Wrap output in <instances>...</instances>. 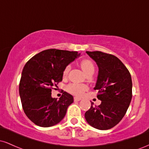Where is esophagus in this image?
Here are the masks:
<instances>
[{
    "instance_id": "34e87169",
    "label": "esophagus",
    "mask_w": 149,
    "mask_h": 149,
    "mask_svg": "<svg viewBox=\"0 0 149 149\" xmlns=\"http://www.w3.org/2000/svg\"><path fill=\"white\" fill-rule=\"evenodd\" d=\"M81 100V98H79V97H74V101L76 102H79V101Z\"/></svg>"
}]
</instances>
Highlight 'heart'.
<instances>
[{"label":"heart","mask_w":149,"mask_h":149,"mask_svg":"<svg viewBox=\"0 0 149 149\" xmlns=\"http://www.w3.org/2000/svg\"><path fill=\"white\" fill-rule=\"evenodd\" d=\"M80 66H81V69H83L85 74H88L89 72L95 70V67H94L92 62L88 59H84V60L80 62ZM70 69H71L70 65L66 66L64 71H63V76H66L69 73ZM87 89H88V87L85 85L78 84V83H71L67 86L68 91L73 95H76V96H80V95H83L85 90H87Z\"/></svg>","instance_id":"1"}]
</instances>
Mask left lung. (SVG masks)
<instances>
[{
    "label": "left lung",
    "instance_id": "left-lung-1",
    "mask_svg": "<svg viewBox=\"0 0 149 149\" xmlns=\"http://www.w3.org/2000/svg\"><path fill=\"white\" fill-rule=\"evenodd\" d=\"M86 53L98 66L94 89L98 90L97 97L102 103L93 107L91 102L85 118L92 127L106 130L116 126L125 115L132 97L131 75L122 61L114 55L100 51Z\"/></svg>",
    "mask_w": 149,
    "mask_h": 149
}]
</instances>
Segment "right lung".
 Listing matches in <instances>:
<instances>
[{
	"label": "right lung",
	"instance_id": "add662e5",
	"mask_svg": "<svg viewBox=\"0 0 149 149\" xmlns=\"http://www.w3.org/2000/svg\"><path fill=\"white\" fill-rule=\"evenodd\" d=\"M80 55L76 51L49 49L36 54L24 67L19 91L22 107L34 124L55 125L64 118L73 97L66 92L59 100L51 95L53 87L62 80L66 66Z\"/></svg>",
	"mask_w": 149,
	"mask_h": 149
}]
</instances>
